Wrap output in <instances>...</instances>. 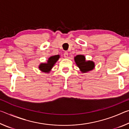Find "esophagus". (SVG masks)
I'll return each instance as SVG.
<instances>
[{
	"mask_svg": "<svg viewBox=\"0 0 129 129\" xmlns=\"http://www.w3.org/2000/svg\"><path fill=\"white\" fill-rule=\"evenodd\" d=\"M64 57L65 58H68V53L67 52H65L64 53Z\"/></svg>",
	"mask_w": 129,
	"mask_h": 129,
	"instance_id": "esophagus-1",
	"label": "esophagus"
}]
</instances>
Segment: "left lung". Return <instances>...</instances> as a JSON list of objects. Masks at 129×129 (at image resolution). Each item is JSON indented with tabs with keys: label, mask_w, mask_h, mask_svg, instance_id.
<instances>
[{
	"label": "left lung",
	"mask_w": 129,
	"mask_h": 129,
	"mask_svg": "<svg viewBox=\"0 0 129 129\" xmlns=\"http://www.w3.org/2000/svg\"><path fill=\"white\" fill-rule=\"evenodd\" d=\"M77 66L79 68L82 73H87L92 71L95 68V63L91 60H86L85 57L83 54H78L74 58Z\"/></svg>",
	"instance_id": "8db88e82"
}]
</instances>
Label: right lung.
Instances as JSON below:
<instances>
[{
    "label": "right lung",
    "instance_id": "obj_1",
    "mask_svg": "<svg viewBox=\"0 0 129 129\" xmlns=\"http://www.w3.org/2000/svg\"><path fill=\"white\" fill-rule=\"evenodd\" d=\"M60 57L59 54L51 56L48 58L46 62H41L39 65V69L40 71L44 73H49L51 71L52 68L54 67V64L57 61Z\"/></svg>",
    "mask_w": 129,
    "mask_h": 129
}]
</instances>
